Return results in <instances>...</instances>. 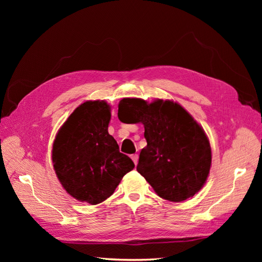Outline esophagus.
Wrapping results in <instances>:
<instances>
[{
  "label": "esophagus",
  "instance_id": "obj_1",
  "mask_svg": "<svg viewBox=\"0 0 262 262\" xmlns=\"http://www.w3.org/2000/svg\"><path fill=\"white\" fill-rule=\"evenodd\" d=\"M131 158H132L134 165H137L138 161H139V155L138 154H133V155H131Z\"/></svg>",
  "mask_w": 262,
  "mask_h": 262
}]
</instances>
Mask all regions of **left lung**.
<instances>
[{"label":"left lung","mask_w":262,"mask_h":262,"mask_svg":"<svg viewBox=\"0 0 262 262\" xmlns=\"http://www.w3.org/2000/svg\"><path fill=\"white\" fill-rule=\"evenodd\" d=\"M118 118L143 123L147 145L142 148L137 170L165 200L181 202L193 196L207 181L211 146L204 130L177 102L123 98Z\"/></svg>","instance_id":"left-lung-1"}]
</instances>
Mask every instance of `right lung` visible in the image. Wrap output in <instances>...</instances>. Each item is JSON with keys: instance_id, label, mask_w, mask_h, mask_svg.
Returning a JSON list of instances; mask_svg holds the SVG:
<instances>
[{"instance_id": "1", "label": "right lung", "mask_w": 262, "mask_h": 262, "mask_svg": "<svg viewBox=\"0 0 262 262\" xmlns=\"http://www.w3.org/2000/svg\"><path fill=\"white\" fill-rule=\"evenodd\" d=\"M110 117L106 101H85L63 123L53 142V167L62 187L76 200L93 205L112 195L134 168L108 133Z\"/></svg>"}]
</instances>
